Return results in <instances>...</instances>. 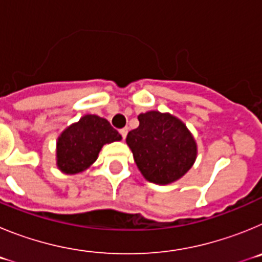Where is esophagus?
I'll return each mask as SVG.
<instances>
[{"mask_svg":"<svg viewBox=\"0 0 262 262\" xmlns=\"http://www.w3.org/2000/svg\"><path fill=\"white\" fill-rule=\"evenodd\" d=\"M119 133H120V135H122V138L126 139L127 133H128V129H127V128H122V129H119Z\"/></svg>","mask_w":262,"mask_h":262,"instance_id":"obj_1","label":"esophagus"}]
</instances>
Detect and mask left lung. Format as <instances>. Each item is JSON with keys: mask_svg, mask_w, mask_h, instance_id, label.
<instances>
[{"mask_svg": "<svg viewBox=\"0 0 262 262\" xmlns=\"http://www.w3.org/2000/svg\"><path fill=\"white\" fill-rule=\"evenodd\" d=\"M139 127L129 131L126 143L143 177L168 185L184 177L198 154L193 134L181 119L151 110L138 115Z\"/></svg>", "mask_w": 262, "mask_h": 262, "instance_id": "obj_1", "label": "left lung"}]
</instances>
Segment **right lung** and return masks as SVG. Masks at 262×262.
<instances>
[{
	"instance_id": "obj_1",
	"label": "right lung",
	"mask_w": 262,
	"mask_h": 262,
	"mask_svg": "<svg viewBox=\"0 0 262 262\" xmlns=\"http://www.w3.org/2000/svg\"><path fill=\"white\" fill-rule=\"evenodd\" d=\"M122 140L108 120L94 114L81 117L59 135L56 142V165L64 174L84 172L98 159L105 144Z\"/></svg>"
}]
</instances>
